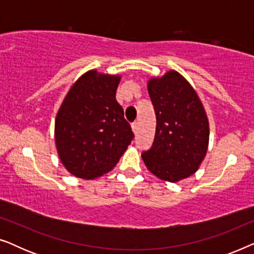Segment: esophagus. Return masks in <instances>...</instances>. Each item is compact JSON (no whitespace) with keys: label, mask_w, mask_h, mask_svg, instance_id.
Returning <instances> with one entry per match:
<instances>
[{"label":"esophagus","mask_w":254,"mask_h":254,"mask_svg":"<svg viewBox=\"0 0 254 254\" xmlns=\"http://www.w3.org/2000/svg\"><path fill=\"white\" fill-rule=\"evenodd\" d=\"M131 129H133L134 134H137V130H138V124H137V123H133V124H131Z\"/></svg>","instance_id":"esophagus-1"}]
</instances>
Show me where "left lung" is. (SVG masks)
<instances>
[{
	"instance_id": "8db88e82",
	"label": "left lung",
	"mask_w": 254,
	"mask_h": 254,
	"mask_svg": "<svg viewBox=\"0 0 254 254\" xmlns=\"http://www.w3.org/2000/svg\"><path fill=\"white\" fill-rule=\"evenodd\" d=\"M148 92L156 114V133L142 159L152 175L165 182L189 178L199 169L209 143V123L202 103L176 70L149 79Z\"/></svg>"
}]
</instances>
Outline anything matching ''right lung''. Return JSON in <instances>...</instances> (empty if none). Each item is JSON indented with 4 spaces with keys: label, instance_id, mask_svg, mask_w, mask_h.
Instances as JSON below:
<instances>
[{
    "label": "right lung",
    "instance_id": "right-lung-1",
    "mask_svg": "<svg viewBox=\"0 0 254 254\" xmlns=\"http://www.w3.org/2000/svg\"><path fill=\"white\" fill-rule=\"evenodd\" d=\"M120 75L89 70L64 97L55 118V144L72 176L95 179L112 170L134 134L116 99Z\"/></svg>",
    "mask_w": 254,
    "mask_h": 254
}]
</instances>
